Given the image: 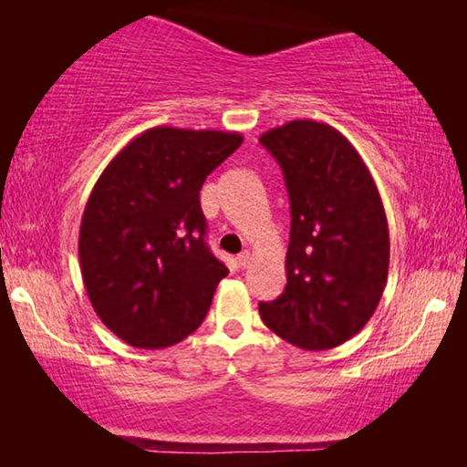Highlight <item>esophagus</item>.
<instances>
[{
  "label": "esophagus",
  "mask_w": 467,
  "mask_h": 467,
  "mask_svg": "<svg viewBox=\"0 0 467 467\" xmlns=\"http://www.w3.org/2000/svg\"><path fill=\"white\" fill-rule=\"evenodd\" d=\"M236 264H239L241 270H247V267L251 265V253L249 251H243L236 255Z\"/></svg>",
  "instance_id": "obj_1"
}]
</instances>
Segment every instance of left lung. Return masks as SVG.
<instances>
[{
  "instance_id": "8db88e82",
  "label": "left lung",
  "mask_w": 467,
  "mask_h": 467,
  "mask_svg": "<svg viewBox=\"0 0 467 467\" xmlns=\"http://www.w3.org/2000/svg\"><path fill=\"white\" fill-rule=\"evenodd\" d=\"M290 200L286 288L259 315L303 350H329L373 317L389 272V228L365 161L327 123L295 119L262 133Z\"/></svg>"
}]
</instances>
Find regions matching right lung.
I'll list each match as a JSON object with an SVG mask.
<instances>
[{"mask_svg":"<svg viewBox=\"0 0 467 467\" xmlns=\"http://www.w3.org/2000/svg\"><path fill=\"white\" fill-rule=\"evenodd\" d=\"M241 144L236 131L161 125L102 171L78 253L92 309L123 342L158 350L202 326L228 267L203 241L200 189Z\"/></svg>","mask_w":467,"mask_h":467,"instance_id":"add662e5","label":"right lung"}]
</instances>
